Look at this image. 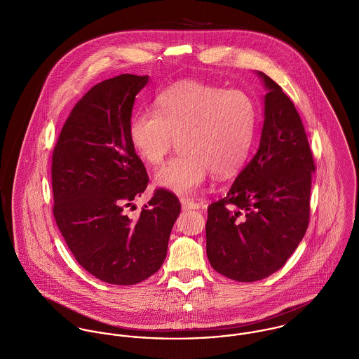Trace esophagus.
Returning a JSON list of instances; mask_svg holds the SVG:
<instances>
[{
    "instance_id": "1",
    "label": "esophagus",
    "mask_w": 359,
    "mask_h": 359,
    "mask_svg": "<svg viewBox=\"0 0 359 359\" xmlns=\"http://www.w3.org/2000/svg\"><path fill=\"white\" fill-rule=\"evenodd\" d=\"M181 205L184 210H199L201 205L191 201V199H187V198H181Z\"/></svg>"
}]
</instances>
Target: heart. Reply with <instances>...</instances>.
<instances>
[{
  "label": "heart",
  "mask_w": 359,
  "mask_h": 359,
  "mask_svg": "<svg viewBox=\"0 0 359 359\" xmlns=\"http://www.w3.org/2000/svg\"><path fill=\"white\" fill-rule=\"evenodd\" d=\"M154 110H141L130 120L128 137L148 165H160L156 184L177 195L198 192L211 171L228 178L243 168L255 142L256 103L238 88L224 90L198 80H182L161 91Z\"/></svg>",
  "instance_id": "obj_1"
}]
</instances>
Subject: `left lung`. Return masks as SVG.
Returning <instances> with one entry per match:
<instances>
[{
  "instance_id": "8db88e82",
  "label": "left lung",
  "mask_w": 359,
  "mask_h": 359,
  "mask_svg": "<svg viewBox=\"0 0 359 359\" xmlns=\"http://www.w3.org/2000/svg\"><path fill=\"white\" fill-rule=\"evenodd\" d=\"M258 151L225 198L207 208L205 252L211 266L238 282L280 269L306 235L315 171L294 103L266 74Z\"/></svg>"
}]
</instances>
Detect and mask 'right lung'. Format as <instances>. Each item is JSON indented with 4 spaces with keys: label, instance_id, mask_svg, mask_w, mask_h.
I'll return each mask as SVG.
<instances>
[{
    "label": "right lung",
    "instance_id": "right-lung-1",
    "mask_svg": "<svg viewBox=\"0 0 359 359\" xmlns=\"http://www.w3.org/2000/svg\"><path fill=\"white\" fill-rule=\"evenodd\" d=\"M148 80L120 74L94 86L72 109L52 154L56 225L77 262L111 285H137L158 271L181 211L178 198L158 188L137 218L127 215L149 182L128 137L135 95Z\"/></svg>",
    "mask_w": 359,
    "mask_h": 359
}]
</instances>
